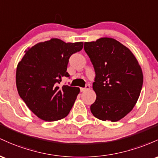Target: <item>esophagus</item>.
I'll return each instance as SVG.
<instances>
[{
    "label": "esophagus",
    "instance_id": "1",
    "mask_svg": "<svg viewBox=\"0 0 158 158\" xmlns=\"http://www.w3.org/2000/svg\"><path fill=\"white\" fill-rule=\"evenodd\" d=\"M89 89H90V86H89V85H86V86H85L84 88H83V87L80 88V90H81V92H84V91H86V90Z\"/></svg>",
    "mask_w": 158,
    "mask_h": 158
}]
</instances>
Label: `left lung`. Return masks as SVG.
<instances>
[{"instance_id": "1", "label": "left lung", "mask_w": 158, "mask_h": 158, "mask_svg": "<svg viewBox=\"0 0 158 158\" xmlns=\"http://www.w3.org/2000/svg\"><path fill=\"white\" fill-rule=\"evenodd\" d=\"M84 51L95 72L93 88L96 100L90 106L95 117L117 122L132 110L143 83L140 65L133 53L117 40L84 42Z\"/></svg>"}]
</instances>
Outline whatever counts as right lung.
<instances>
[{"instance_id": "obj_1", "label": "right lung", "mask_w": 158, "mask_h": 158, "mask_svg": "<svg viewBox=\"0 0 158 158\" xmlns=\"http://www.w3.org/2000/svg\"><path fill=\"white\" fill-rule=\"evenodd\" d=\"M83 45V42L65 43L51 39L28 48L18 64V93L41 119L56 121L69 113L80 89L59 84L63 77L70 76L66 72L69 60Z\"/></svg>"}]
</instances>
